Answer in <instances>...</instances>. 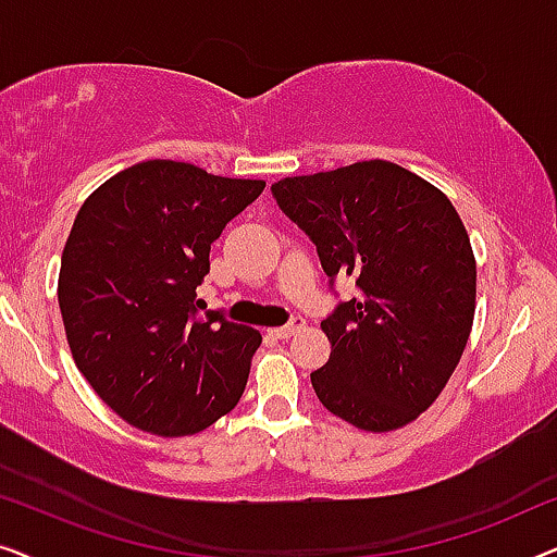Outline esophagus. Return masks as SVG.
Listing matches in <instances>:
<instances>
[{
  "label": "esophagus",
  "mask_w": 557,
  "mask_h": 557,
  "mask_svg": "<svg viewBox=\"0 0 557 557\" xmlns=\"http://www.w3.org/2000/svg\"><path fill=\"white\" fill-rule=\"evenodd\" d=\"M301 326H304V319H301V317H294L288 324H284V326H273V330H269V332H271L276 339H288V337H294V334L299 332Z\"/></svg>",
  "instance_id": "obj_1"
}]
</instances>
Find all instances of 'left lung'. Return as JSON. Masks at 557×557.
<instances>
[{"label":"left lung","instance_id":"left-lung-1","mask_svg":"<svg viewBox=\"0 0 557 557\" xmlns=\"http://www.w3.org/2000/svg\"><path fill=\"white\" fill-rule=\"evenodd\" d=\"M309 235L330 284L352 276L360 299L322 322L330 362L311 372L322 406L355 429L416 421L467 347L476 261L448 197L403 166L370 159L271 185Z\"/></svg>","mask_w":557,"mask_h":557}]
</instances>
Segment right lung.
<instances>
[{"label": "right lung", "mask_w": 557, "mask_h": 557, "mask_svg": "<svg viewBox=\"0 0 557 557\" xmlns=\"http://www.w3.org/2000/svg\"><path fill=\"white\" fill-rule=\"evenodd\" d=\"M263 187L149 159L75 215L58 278L65 337L98 398L136 429L193 436L238 406L261 332L197 317V286L212 243Z\"/></svg>", "instance_id": "1"}]
</instances>
